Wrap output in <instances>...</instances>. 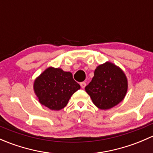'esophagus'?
<instances>
[{"instance_id":"esophagus-1","label":"esophagus","mask_w":153,"mask_h":153,"mask_svg":"<svg viewBox=\"0 0 153 153\" xmlns=\"http://www.w3.org/2000/svg\"><path fill=\"white\" fill-rule=\"evenodd\" d=\"M80 85H81V88H83V89H84V88H85L86 85V84L85 82H81V84H80Z\"/></svg>"}]
</instances>
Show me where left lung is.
<instances>
[{"label": "left lung", "mask_w": 153, "mask_h": 153, "mask_svg": "<svg viewBox=\"0 0 153 153\" xmlns=\"http://www.w3.org/2000/svg\"><path fill=\"white\" fill-rule=\"evenodd\" d=\"M127 88V78L122 69L106 62L95 69L94 77L85 90L97 107L109 109L123 101Z\"/></svg>", "instance_id": "1"}]
</instances>
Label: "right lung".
<instances>
[{
    "instance_id": "add662e5",
    "label": "right lung",
    "mask_w": 153,
    "mask_h": 153,
    "mask_svg": "<svg viewBox=\"0 0 153 153\" xmlns=\"http://www.w3.org/2000/svg\"><path fill=\"white\" fill-rule=\"evenodd\" d=\"M33 87L42 105L52 110H60L67 106L71 96L81 86L71 72L49 67L35 79Z\"/></svg>"
}]
</instances>
